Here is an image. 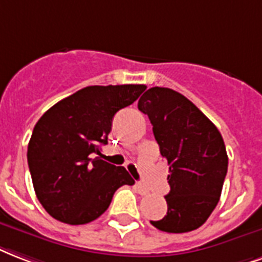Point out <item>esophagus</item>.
Segmentation results:
<instances>
[{
    "label": "esophagus",
    "mask_w": 262,
    "mask_h": 262,
    "mask_svg": "<svg viewBox=\"0 0 262 262\" xmlns=\"http://www.w3.org/2000/svg\"><path fill=\"white\" fill-rule=\"evenodd\" d=\"M135 189L138 190V193L142 194V196H143V194L149 193V189H147L145 185L141 184V182H137V184H135Z\"/></svg>",
    "instance_id": "esophagus-1"
}]
</instances>
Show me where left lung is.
<instances>
[{
	"label": "left lung",
	"mask_w": 262,
	"mask_h": 262,
	"mask_svg": "<svg viewBox=\"0 0 262 262\" xmlns=\"http://www.w3.org/2000/svg\"><path fill=\"white\" fill-rule=\"evenodd\" d=\"M138 109L150 120L161 156L170 166L167 214L150 224L168 233L194 231L218 204L227 176L221 134L188 98L170 88H149Z\"/></svg>",
	"instance_id": "8db88e82"
}]
</instances>
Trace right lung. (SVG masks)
I'll return each mask as SVG.
<instances>
[{
    "label": "right lung",
    "instance_id": "1",
    "mask_svg": "<svg viewBox=\"0 0 262 262\" xmlns=\"http://www.w3.org/2000/svg\"><path fill=\"white\" fill-rule=\"evenodd\" d=\"M142 84L85 86L41 116L27 146V163L37 199L60 222L82 225L101 217L128 171L102 160L113 117L138 99Z\"/></svg>",
    "mask_w": 262,
    "mask_h": 262
}]
</instances>
